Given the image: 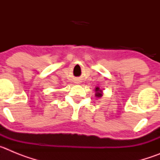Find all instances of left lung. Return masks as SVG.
I'll use <instances>...</instances> for the list:
<instances>
[{
	"label": "left lung",
	"mask_w": 160,
	"mask_h": 160,
	"mask_svg": "<svg viewBox=\"0 0 160 160\" xmlns=\"http://www.w3.org/2000/svg\"><path fill=\"white\" fill-rule=\"evenodd\" d=\"M95 91H96L95 95L97 96V97H102V90H100L98 87H96Z\"/></svg>",
	"instance_id": "1"
}]
</instances>
